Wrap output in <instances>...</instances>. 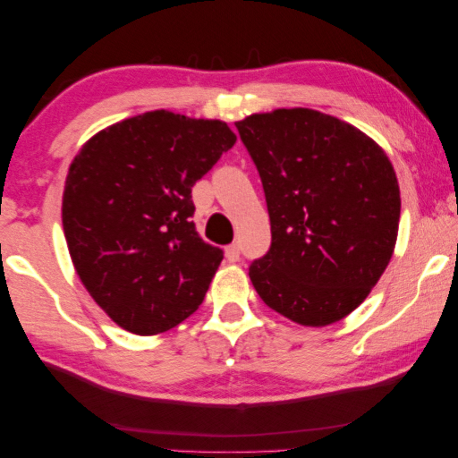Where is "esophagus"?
Masks as SVG:
<instances>
[{
    "label": "esophagus",
    "instance_id": "1",
    "mask_svg": "<svg viewBox=\"0 0 458 458\" xmlns=\"http://www.w3.org/2000/svg\"><path fill=\"white\" fill-rule=\"evenodd\" d=\"M225 256H227L229 261H239V256H242V250H239V243H231L227 250H225Z\"/></svg>",
    "mask_w": 458,
    "mask_h": 458
}]
</instances>
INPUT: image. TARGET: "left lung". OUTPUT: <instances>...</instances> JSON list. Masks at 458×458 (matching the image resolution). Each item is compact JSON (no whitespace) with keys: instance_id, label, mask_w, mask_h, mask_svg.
<instances>
[{"instance_id":"8db88e82","label":"left lung","mask_w":458,"mask_h":458,"mask_svg":"<svg viewBox=\"0 0 458 458\" xmlns=\"http://www.w3.org/2000/svg\"><path fill=\"white\" fill-rule=\"evenodd\" d=\"M264 184L272 245L250 266L269 309L327 327L369 296L394 256L400 186L384 148L306 107L237 122Z\"/></svg>"}]
</instances>
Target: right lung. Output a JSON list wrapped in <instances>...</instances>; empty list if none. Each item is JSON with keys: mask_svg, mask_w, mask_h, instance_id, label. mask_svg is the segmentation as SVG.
<instances>
[{"mask_svg": "<svg viewBox=\"0 0 458 458\" xmlns=\"http://www.w3.org/2000/svg\"><path fill=\"white\" fill-rule=\"evenodd\" d=\"M235 140L219 119L156 109L105 127L74 156L66 245L82 286L125 331H170L205 300L223 251L194 229L191 192Z\"/></svg>", "mask_w": 458, "mask_h": 458, "instance_id": "right-lung-1", "label": "right lung"}]
</instances>
